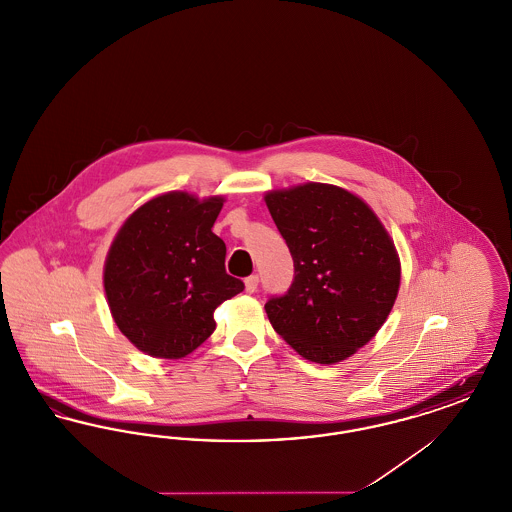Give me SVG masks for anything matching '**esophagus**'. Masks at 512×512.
<instances>
[{
	"label": "esophagus",
	"mask_w": 512,
	"mask_h": 512,
	"mask_svg": "<svg viewBox=\"0 0 512 512\" xmlns=\"http://www.w3.org/2000/svg\"><path fill=\"white\" fill-rule=\"evenodd\" d=\"M257 286H259V276L257 274L245 278V292L255 293L257 292Z\"/></svg>",
	"instance_id": "obj_1"
}]
</instances>
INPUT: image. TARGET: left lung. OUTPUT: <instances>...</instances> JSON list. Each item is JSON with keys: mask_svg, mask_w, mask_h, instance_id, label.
Returning <instances> with one entry per match:
<instances>
[{"mask_svg": "<svg viewBox=\"0 0 512 512\" xmlns=\"http://www.w3.org/2000/svg\"><path fill=\"white\" fill-rule=\"evenodd\" d=\"M292 253L290 290L265 303L272 328L318 365L345 361L382 328L401 263L384 224L361 197L320 182L265 195Z\"/></svg>", "mask_w": 512, "mask_h": 512, "instance_id": "8db88e82", "label": "left lung"}]
</instances>
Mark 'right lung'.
<instances>
[{
	"label": "right lung",
	"instance_id": "right-lung-1",
	"mask_svg": "<svg viewBox=\"0 0 512 512\" xmlns=\"http://www.w3.org/2000/svg\"><path fill=\"white\" fill-rule=\"evenodd\" d=\"M224 197L169 192L124 220L103 268L115 324L140 351L182 359L207 340L222 301L244 292L226 274V245L213 224Z\"/></svg>",
	"mask_w": 512,
	"mask_h": 512
}]
</instances>
